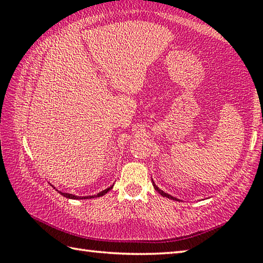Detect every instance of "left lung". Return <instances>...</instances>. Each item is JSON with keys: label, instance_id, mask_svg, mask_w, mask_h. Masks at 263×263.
I'll return each mask as SVG.
<instances>
[{"label": "left lung", "instance_id": "1", "mask_svg": "<svg viewBox=\"0 0 263 263\" xmlns=\"http://www.w3.org/2000/svg\"><path fill=\"white\" fill-rule=\"evenodd\" d=\"M152 182H153V180H152ZM153 186H154V189H155V190H157V191H158V193H159L160 195H161V196H163V197H167V198H169V199H173V201H179V199H177V198H175V197H173V196H171V195H168L167 193H164V191H162L161 189H159V188H158V186H157V184H155V183H154V182H153Z\"/></svg>", "mask_w": 263, "mask_h": 263}]
</instances>
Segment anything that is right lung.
<instances>
[{
	"mask_svg": "<svg viewBox=\"0 0 263 263\" xmlns=\"http://www.w3.org/2000/svg\"><path fill=\"white\" fill-rule=\"evenodd\" d=\"M112 186L114 185H111V186H109V188H106L105 190H103V191H101V193H99L97 195H94V196H84V197H81V196H75V195H72V194H67V193H62V191H59L58 190V193L59 194H61L62 196H64V197H66V198H70V199H89V198H95V197H101V196H103V195H105L106 193H108L109 190H111L112 189ZM55 189V188H54Z\"/></svg>",
	"mask_w": 263,
	"mask_h": 263,
	"instance_id": "obj_1",
	"label": "right lung"
}]
</instances>
